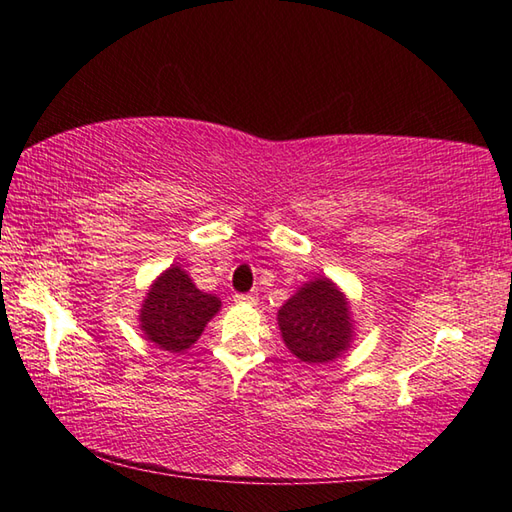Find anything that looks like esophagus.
Returning a JSON list of instances; mask_svg holds the SVG:
<instances>
[{"instance_id": "obj_1", "label": "esophagus", "mask_w": 512, "mask_h": 512, "mask_svg": "<svg viewBox=\"0 0 512 512\" xmlns=\"http://www.w3.org/2000/svg\"><path fill=\"white\" fill-rule=\"evenodd\" d=\"M235 302H239V305H257V293H237Z\"/></svg>"}]
</instances>
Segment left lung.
<instances>
[{"mask_svg":"<svg viewBox=\"0 0 512 512\" xmlns=\"http://www.w3.org/2000/svg\"><path fill=\"white\" fill-rule=\"evenodd\" d=\"M282 341L293 357L320 366L350 350L354 318L345 293L320 275L293 293L277 311Z\"/></svg>","mask_w":512,"mask_h":512,"instance_id":"8db88e82","label":"left lung"}]
</instances>
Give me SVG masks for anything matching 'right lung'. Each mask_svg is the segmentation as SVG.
<instances>
[{
  "label": "right lung",
  "instance_id": "right-lung-1",
  "mask_svg": "<svg viewBox=\"0 0 512 512\" xmlns=\"http://www.w3.org/2000/svg\"><path fill=\"white\" fill-rule=\"evenodd\" d=\"M221 300L194 284L183 266L171 264L155 277L140 309L146 341L167 352H185L198 341L207 323L219 314Z\"/></svg>",
  "mask_w": 512,
  "mask_h": 512
}]
</instances>
